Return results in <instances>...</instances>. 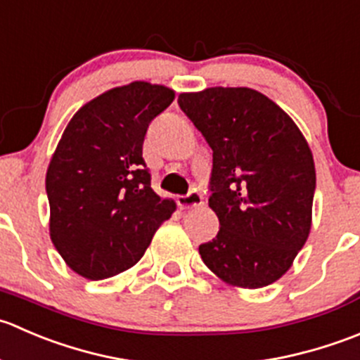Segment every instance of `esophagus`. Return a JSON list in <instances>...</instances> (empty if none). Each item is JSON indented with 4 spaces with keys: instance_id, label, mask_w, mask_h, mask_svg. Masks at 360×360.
I'll return each instance as SVG.
<instances>
[{
    "instance_id": "obj_1",
    "label": "esophagus",
    "mask_w": 360,
    "mask_h": 360,
    "mask_svg": "<svg viewBox=\"0 0 360 360\" xmlns=\"http://www.w3.org/2000/svg\"><path fill=\"white\" fill-rule=\"evenodd\" d=\"M179 205L180 208H198V206L202 205V194L194 188L187 195H180Z\"/></svg>"
}]
</instances>
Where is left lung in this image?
Segmentation results:
<instances>
[{
    "instance_id": "1",
    "label": "left lung",
    "mask_w": 360,
    "mask_h": 360,
    "mask_svg": "<svg viewBox=\"0 0 360 360\" xmlns=\"http://www.w3.org/2000/svg\"><path fill=\"white\" fill-rule=\"evenodd\" d=\"M179 105L213 150L208 205L220 229L199 245L202 262L234 287L276 282L311 229L315 165L308 141L254 89L181 92Z\"/></svg>"
}]
</instances>
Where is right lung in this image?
<instances>
[{
    "instance_id": "right-lung-1",
    "label": "right lung",
    "mask_w": 360,
    "mask_h": 360,
    "mask_svg": "<svg viewBox=\"0 0 360 360\" xmlns=\"http://www.w3.org/2000/svg\"><path fill=\"white\" fill-rule=\"evenodd\" d=\"M175 91L148 82L110 89L82 106L47 169L51 240L87 280L115 276L143 257L176 205L150 187L143 161L148 124Z\"/></svg>"
}]
</instances>
